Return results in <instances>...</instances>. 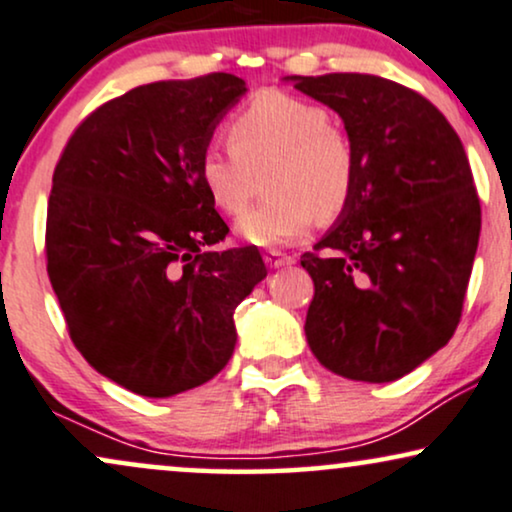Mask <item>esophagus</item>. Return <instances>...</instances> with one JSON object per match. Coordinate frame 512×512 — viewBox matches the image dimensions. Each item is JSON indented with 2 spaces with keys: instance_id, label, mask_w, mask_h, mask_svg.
I'll list each match as a JSON object with an SVG mask.
<instances>
[{
  "instance_id": "esophagus-1",
  "label": "esophagus",
  "mask_w": 512,
  "mask_h": 512,
  "mask_svg": "<svg viewBox=\"0 0 512 512\" xmlns=\"http://www.w3.org/2000/svg\"><path fill=\"white\" fill-rule=\"evenodd\" d=\"M263 261H266L268 268H285V266H292L294 258L282 254V251H275V249H268L266 254H263Z\"/></svg>"
}]
</instances>
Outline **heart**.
Listing matches in <instances>:
<instances>
[{
	"label": "heart",
	"mask_w": 512,
	"mask_h": 512,
	"mask_svg": "<svg viewBox=\"0 0 512 512\" xmlns=\"http://www.w3.org/2000/svg\"><path fill=\"white\" fill-rule=\"evenodd\" d=\"M230 149H208L199 178L211 204L239 218L266 173L270 197L246 213L239 235L258 246L304 237L315 218L342 216L356 187V151L325 106L280 90H263L230 118Z\"/></svg>",
	"instance_id": "heart-1"
}]
</instances>
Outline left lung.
Segmentation results:
<instances>
[{
	"mask_svg": "<svg viewBox=\"0 0 512 512\" xmlns=\"http://www.w3.org/2000/svg\"><path fill=\"white\" fill-rule=\"evenodd\" d=\"M342 116L356 187L301 256L313 277L306 339L327 370L391 382L449 344L463 313L482 208L463 142L410 87L368 73L294 78Z\"/></svg>",
	"mask_w": 512,
	"mask_h": 512,
	"instance_id": "obj_1",
	"label": "left lung"
}]
</instances>
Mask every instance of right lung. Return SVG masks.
<instances>
[{
	"mask_svg": "<svg viewBox=\"0 0 512 512\" xmlns=\"http://www.w3.org/2000/svg\"><path fill=\"white\" fill-rule=\"evenodd\" d=\"M232 73L159 80L82 121L54 168L47 273L75 349L135 394L163 399L218 375L235 308L266 277L256 246L213 249L230 227L199 178Z\"/></svg>",
	"mask_w": 512,
	"mask_h": 512,
	"instance_id": "obj_1",
	"label": "right lung"
}]
</instances>
